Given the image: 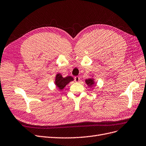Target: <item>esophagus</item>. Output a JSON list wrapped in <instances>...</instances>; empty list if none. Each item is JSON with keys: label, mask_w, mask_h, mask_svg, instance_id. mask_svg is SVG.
<instances>
[{"label": "esophagus", "mask_w": 146, "mask_h": 146, "mask_svg": "<svg viewBox=\"0 0 146 146\" xmlns=\"http://www.w3.org/2000/svg\"><path fill=\"white\" fill-rule=\"evenodd\" d=\"M74 80H75V82H79V80H80V78H79V76H76V77L74 78Z\"/></svg>", "instance_id": "esophagus-1"}]
</instances>
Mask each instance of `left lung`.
<instances>
[{"instance_id": "8db88e82", "label": "left lung", "mask_w": 146, "mask_h": 146, "mask_svg": "<svg viewBox=\"0 0 146 146\" xmlns=\"http://www.w3.org/2000/svg\"><path fill=\"white\" fill-rule=\"evenodd\" d=\"M85 83L87 84L88 85V86H89V87H91V86H92L94 84V79H92V78L86 79L85 80Z\"/></svg>"}]
</instances>
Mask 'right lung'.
Instances as JSON below:
<instances>
[{
  "label": "right lung",
  "instance_id": "obj_1",
  "mask_svg": "<svg viewBox=\"0 0 146 146\" xmlns=\"http://www.w3.org/2000/svg\"><path fill=\"white\" fill-rule=\"evenodd\" d=\"M73 80L74 79L72 76H67L66 78H63L60 73H58L56 75L55 83L56 87L59 90H62L69 82L73 81Z\"/></svg>",
  "mask_w": 146,
  "mask_h": 146
}]
</instances>
